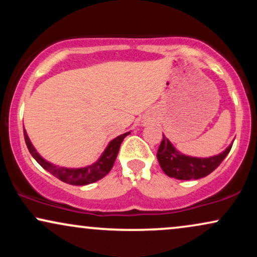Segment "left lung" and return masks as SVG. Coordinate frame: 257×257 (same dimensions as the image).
I'll use <instances>...</instances> for the list:
<instances>
[{"label":"left lung","mask_w":257,"mask_h":257,"mask_svg":"<svg viewBox=\"0 0 257 257\" xmlns=\"http://www.w3.org/2000/svg\"><path fill=\"white\" fill-rule=\"evenodd\" d=\"M232 144L219 155L206 158L192 157L181 153L163 135L157 152V159L168 176L178 180H197L213 173L231 151Z\"/></svg>","instance_id":"8db88e82"}]
</instances>
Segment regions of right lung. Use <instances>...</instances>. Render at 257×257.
Returning a JSON list of instances; mask_svg holds the SVG:
<instances>
[{
  "label": "right lung",
  "instance_id": "add662e5",
  "mask_svg": "<svg viewBox=\"0 0 257 257\" xmlns=\"http://www.w3.org/2000/svg\"><path fill=\"white\" fill-rule=\"evenodd\" d=\"M129 133L131 132L124 133V134L119 135V137L111 140L110 143H108V145L106 146L102 155L99 157L98 161H96L95 163L90 164V166L83 168H65L55 166V164L51 163V162L46 161V159L36 151V149H35L34 145L31 144L28 134H26L25 129L24 137L26 146H28L31 156L36 159L37 163L40 164L43 169H46L47 172H49L52 175H54L55 178L61 180L63 182H66V184L75 186H84L98 181V180L102 179L105 175H107V174L110 173V170L114 164V161H116L117 158V155H118L120 144L124 140L126 135H129Z\"/></svg>",
  "mask_w": 257,
  "mask_h": 257
}]
</instances>
